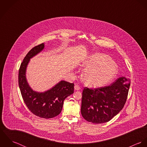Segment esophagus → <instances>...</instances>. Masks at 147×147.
Listing matches in <instances>:
<instances>
[{
	"mask_svg": "<svg viewBox=\"0 0 147 147\" xmlns=\"http://www.w3.org/2000/svg\"><path fill=\"white\" fill-rule=\"evenodd\" d=\"M74 89L76 90H79L80 89V86L79 85H78V84H75L74 86Z\"/></svg>",
	"mask_w": 147,
	"mask_h": 147,
	"instance_id": "1",
	"label": "esophagus"
}]
</instances>
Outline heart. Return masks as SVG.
Masks as SVG:
<instances>
[{
    "instance_id": "obj_1",
    "label": "heart",
    "mask_w": 147,
    "mask_h": 147,
    "mask_svg": "<svg viewBox=\"0 0 147 147\" xmlns=\"http://www.w3.org/2000/svg\"><path fill=\"white\" fill-rule=\"evenodd\" d=\"M83 76L85 83L92 87L107 84L118 73V65L106 54L95 53L88 57L84 61Z\"/></svg>"
}]
</instances>
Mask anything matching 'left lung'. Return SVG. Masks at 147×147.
I'll return each instance as SVG.
<instances>
[{
    "mask_svg": "<svg viewBox=\"0 0 147 147\" xmlns=\"http://www.w3.org/2000/svg\"><path fill=\"white\" fill-rule=\"evenodd\" d=\"M129 85L130 79L122 76L109 86L94 89L84 88L81 107L83 117L96 124L110 121L123 108Z\"/></svg>",
    "mask_w": 147,
    "mask_h": 147,
    "instance_id": "8db88e82",
    "label": "left lung"
}]
</instances>
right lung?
I'll return each mask as SVG.
<instances>
[{
	"instance_id": "obj_1",
	"label": "right lung",
	"mask_w": 147,
	"mask_h": 147,
	"mask_svg": "<svg viewBox=\"0 0 147 147\" xmlns=\"http://www.w3.org/2000/svg\"><path fill=\"white\" fill-rule=\"evenodd\" d=\"M44 47L43 43L32 49L26 54L19 69V85L24 101L29 110L36 116L48 119L61 113L64 100L74 93V84L61 80L43 92L32 89L26 77L27 66L30 59L41 53Z\"/></svg>"
}]
</instances>
